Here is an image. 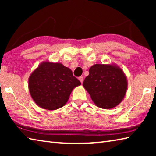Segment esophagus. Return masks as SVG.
I'll list each match as a JSON object with an SVG mask.
<instances>
[{"instance_id":"obj_1","label":"esophagus","mask_w":156,"mask_h":156,"mask_svg":"<svg viewBox=\"0 0 156 156\" xmlns=\"http://www.w3.org/2000/svg\"><path fill=\"white\" fill-rule=\"evenodd\" d=\"M78 80L80 81L81 83H83V80H84L83 76H80V77H79V78H78Z\"/></svg>"}]
</instances>
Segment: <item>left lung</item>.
I'll use <instances>...</instances> for the list:
<instances>
[{"instance_id": "left-lung-1", "label": "left lung", "mask_w": 156, "mask_h": 156, "mask_svg": "<svg viewBox=\"0 0 156 156\" xmlns=\"http://www.w3.org/2000/svg\"><path fill=\"white\" fill-rule=\"evenodd\" d=\"M125 73L116 64H96L89 68L83 87L97 107L109 109L122 101L127 89Z\"/></svg>"}]
</instances>
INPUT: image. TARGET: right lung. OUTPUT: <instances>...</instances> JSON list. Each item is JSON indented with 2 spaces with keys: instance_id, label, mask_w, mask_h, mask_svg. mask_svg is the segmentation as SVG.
<instances>
[{
  "instance_id": "obj_1",
  "label": "right lung",
  "mask_w": 156,
  "mask_h": 156,
  "mask_svg": "<svg viewBox=\"0 0 156 156\" xmlns=\"http://www.w3.org/2000/svg\"><path fill=\"white\" fill-rule=\"evenodd\" d=\"M80 84L69 68L49 60L42 62L28 80L34 101L38 107L49 111L65 106L73 89Z\"/></svg>"
}]
</instances>
